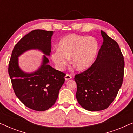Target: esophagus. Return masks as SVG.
<instances>
[{
    "instance_id": "34e87169",
    "label": "esophagus",
    "mask_w": 133,
    "mask_h": 133,
    "mask_svg": "<svg viewBox=\"0 0 133 133\" xmlns=\"http://www.w3.org/2000/svg\"><path fill=\"white\" fill-rule=\"evenodd\" d=\"M71 78H72V76H71V75H70V74H66V76H65V79L66 80V81L70 80V79H71Z\"/></svg>"
}]
</instances>
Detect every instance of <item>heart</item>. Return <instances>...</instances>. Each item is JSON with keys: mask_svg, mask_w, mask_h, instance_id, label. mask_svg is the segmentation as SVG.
I'll use <instances>...</instances> for the list:
<instances>
[{"mask_svg": "<svg viewBox=\"0 0 133 133\" xmlns=\"http://www.w3.org/2000/svg\"><path fill=\"white\" fill-rule=\"evenodd\" d=\"M99 46L98 41L92 36L69 34L61 39L58 49L52 51L51 58L59 70H63L70 57L76 70H85L95 61Z\"/></svg>", "mask_w": 133, "mask_h": 133, "instance_id": "b5f03b06", "label": "heart"}]
</instances>
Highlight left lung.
Returning <instances> with one entry per match:
<instances>
[{
	"label": "left lung",
	"instance_id": "8db88e82",
	"mask_svg": "<svg viewBox=\"0 0 133 133\" xmlns=\"http://www.w3.org/2000/svg\"><path fill=\"white\" fill-rule=\"evenodd\" d=\"M103 39L97 59L85 71L75 76L76 97L85 110H105L115 99L122 85L124 60L119 45L101 31Z\"/></svg>",
	"mask_w": 133,
	"mask_h": 133
}]
</instances>
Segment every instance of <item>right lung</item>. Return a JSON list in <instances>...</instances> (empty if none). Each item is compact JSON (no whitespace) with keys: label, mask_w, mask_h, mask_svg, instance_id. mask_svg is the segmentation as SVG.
Returning <instances> with one entry per match:
<instances>
[{"label":"right lung","mask_w":133,"mask_h":133,"mask_svg":"<svg viewBox=\"0 0 133 133\" xmlns=\"http://www.w3.org/2000/svg\"><path fill=\"white\" fill-rule=\"evenodd\" d=\"M53 31L36 30L20 40L12 50L8 73L18 99L28 108L42 111L55 103L59 90L65 82V74L48 64ZM39 50L44 54L41 65L31 73L25 72L18 64V57L30 50Z\"/></svg>","instance_id":"obj_1"}]
</instances>
